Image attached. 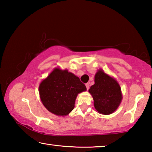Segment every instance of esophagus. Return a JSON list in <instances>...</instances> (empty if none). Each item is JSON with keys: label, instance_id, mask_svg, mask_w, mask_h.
Instances as JSON below:
<instances>
[{"label": "esophagus", "instance_id": "esophagus-1", "mask_svg": "<svg viewBox=\"0 0 152 152\" xmlns=\"http://www.w3.org/2000/svg\"><path fill=\"white\" fill-rule=\"evenodd\" d=\"M86 87L87 90L89 89V84H88V83H86Z\"/></svg>", "mask_w": 152, "mask_h": 152}]
</instances>
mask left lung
Returning <instances> with one entry per match:
<instances>
[{"instance_id": "left-lung-1", "label": "left lung", "mask_w": 152, "mask_h": 152, "mask_svg": "<svg viewBox=\"0 0 152 152\" xmlns=\"http://www.w3.org/2000/svg\"><path fill=\"white\" fill-rule=\"evenodd\" d=\"M94 100V106L98 113L112 114L121 102V88L117 80L99 69L94 76V84L88 90Z\"/></svg>"}]
</instances>
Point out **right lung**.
Returning a JSON list of instances; mask_svg holds the SVG:
<instances>
[{"label":"right lung","instance_id":"1","mask_svg":"<svg viewBox=\"0 0 152 152\" xmlns=\"http://www.w3.org/2000/svg\"><path fill=\"white\" fill-rule=\"evenodd\" d=\"M86 87L78 76L57 67L41 82L39 93L48 111L57 116H66L74 109L76 97Z\"/></svg>","mask_w":152,"mask_h":152}]
</instances>
